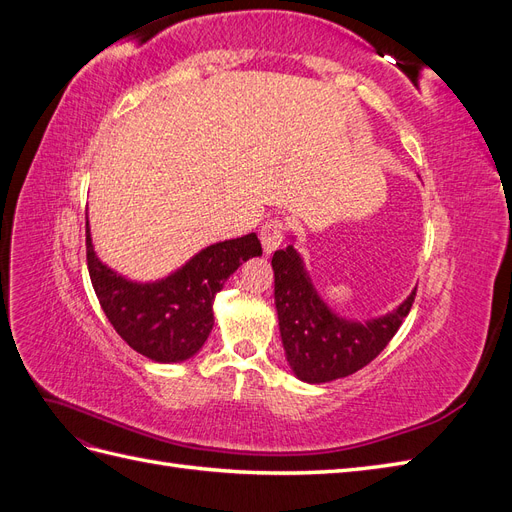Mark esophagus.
<instances>
[{
  "mask_svg": "<svg viewBox=\"0 0 512 512\" xmlns=\"http://www.w3.org/2000/svg\"><path fill=\"white\" fill-rule=\"evenodd\" d=\"M284 235H286L284 220L271 218V220H267L265 224H262V228H260V241H262V247H265V252L271 254L273 250H277V247H280L282 241H284Z\"/></svg>",
  "mask_w": 512,
  "mask_h": 512,
  "instance_id": "1",
  "label": "esophagus"
}]
</instances>
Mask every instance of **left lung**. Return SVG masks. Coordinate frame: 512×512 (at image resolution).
Returning a JSON list of instances; mask_svg holds the SVG:
<instances>
[{"mask_svg":"<svg viewBox=\"0 0 512 512\" xmlns=\"http://www.w3.org/2000/svg\"><path fill=\"white\" fill-rule=\"evenodd\" d=\"M271 265L286 359L294 376L309 384L346 378L374 361L399 331L416 297L414 288L391 314L354 322L339 318L318 297L299 252L292 245L277 250Z\"/></svg>","mask_w":512,"mask_h":512,"instance_id":"8db88e82","label":"left lung"}]
</instances>
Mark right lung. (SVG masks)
<instances>
[{
  "instance_id": "1",
  "label": "right lung",
  "mask_w": 512,
  "mask_h": 512,
  "mask_svg": "<svg viewBox=\"0 0 512 512\" xmlns=\"http://www.w3.org/2000/svg\"><path fill=\"white\" fill-rule=\"evenodd\" d=\"M87 269L108 322L132 350L158 363L194 356L213 329V299L247 258L262 254L256 232L205 247L158 282H132L94 252L85 222Z\"/></svg>"
}]
</instances>
